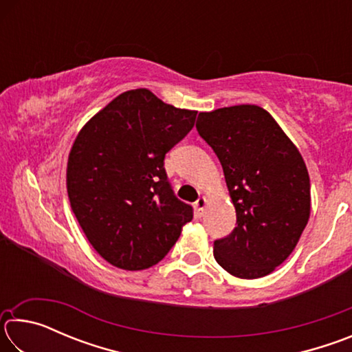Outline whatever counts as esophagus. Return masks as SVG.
Instances as JSON below:
<instances>
[{
  "instance_id": "obj_1",
  "label": "esophagus",
  "mask_w": 352,
  "mask_h": 352,
  "mask_svg": "<svg viewBox=\"0 0 352 352\" xmlns=\"http://www.w3.org/2000/svg\"><path fill=\"white\" fill-rule=\"evenodd\" d=\"M206 204H208V200H206L205 197H200L197 201H195L194 208H195V212H197V216H199V217L204 216V211H205V206H206Z\"/></svg>"
}]
</instances>
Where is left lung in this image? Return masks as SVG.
<instances>
[{"mask_svg": "<svg viewBox=\"0 0 352 352\" xmlns=\"http://www.w3.org/2000/svg\"><path fill=\"white\" fill-rule=\"evenodd\" d=\"M195 127L216 152L236 208V228L214 241V258L237 278L269 275L294 252L311 216L305 160L258 105L201 111Z\"/></svg>", "mask_w": 352, "mask_h": 352, "instance_id": "obj_1", "label": "left lung"}]
</instances>
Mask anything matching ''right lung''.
Instances as JSON below:
<instances>
[{"mask_svg":"<svg viewBox=\"0 0 352 352\" xmlns=\"http://www.w3.org/2000/svg\"><path fill=\"white\" fill-rule=\"evenodd\" d=\"M195 116L138 88L119 94L77 135L67 168L69 204L88 242L118 269L158 264L192 220V206L170 188L164 157Z\"/></svg>","mask_w":352,"mask_h":352,"instance_id":"add662e5","label":"right lung"}]
</instances>
